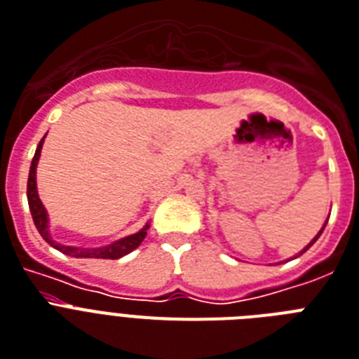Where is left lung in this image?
Wrapping results in <instances>:
<instances>
[{"instance_id":"8db88e82","label":"left lung","mask_w":359,"mask_h":359,"mask_svg":"<svg viewBox=\"0 0 359 359\" xmlns=\"http://www.w3.org/2000/svg\"><path fill=\"white\" fill-rule=\"evenodd\" d=\"M326 223H328V221H326ZM325 226H326V225H325ZM325 226H323V229H321V230H319V234H317V236H316V238H313V241H311L310 245L306 247V249H304V250H302V252H306V250L310 249V247H311V245H313V243H316V241H317V240H319V236H321V234H323V230H325ZM302 252H301V255H302ZM301 255H299V256H301Z\"/></svg>"}]
</instances>
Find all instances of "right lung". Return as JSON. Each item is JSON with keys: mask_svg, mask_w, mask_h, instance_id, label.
<instances>
[{"mask_svg": "<svg viewBox=\"0 0 359 359\" xmlns=\"http://www.w3.org/2000/svg\"><path fill=\"white\" fill-rule=\"evenodd\" d=\"M43 138L40 140V144L36 147V153L33 156V162H31V170H29V179H27V201H29V210H31V215H33L34 226L40 232L43 240L48 241L49 245L55 247L57 250L64 252L68 256H75V258H107V260H118L121 256L129 255L130 250H134L136 247L144 241V238L147 236V229L149 225H145L144 229L136 232L133 236H127L123 240H118L110 243L107 247H97V249H81V247H68L60 245L57 241L49 236L48 229V214H46V208H43L42 201L38 197L36 191V164L38 158H40V149H42Z\"/></svg>", "mask_w": 359, "mask_h": 359, "instance_id": "1", "label": "right lung"}]
</instances>
